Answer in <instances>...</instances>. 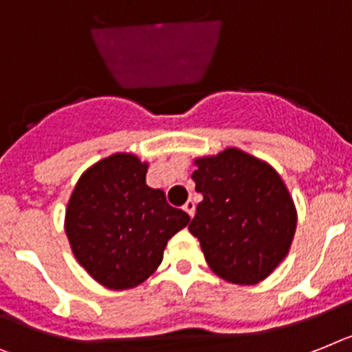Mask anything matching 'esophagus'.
Masks as SVG:
<instances>
[{
	"mask_svg": "<svg viewBox=\"0 0 352 352\" xmlns=\"http://www.w3.org/2000/svg\"><path fill=\"white\" fill-rule=\"evenodd\" d=\"M195 209H197V204H195L193 200H191V199L184 204V211L188 212V214H190L191 218L195 217Z\"/></svg>",
	"mask_w": 352,
	"mask_h": 352,
	"instance_id": "34e87169",
	"label": "esophagus"
}]
</instances>
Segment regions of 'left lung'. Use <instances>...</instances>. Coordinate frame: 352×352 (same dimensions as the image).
I'll use <instances>...</instances> for the list:
<instances>
[{
    "instance_id": "obj_1",
    "label": "left lung",
    "mask_w": 352,
    "mask_h": 352,
    "mask_svg": "<svg viewBox=\"0 0 352 352\" xmlns=\"http://www.w3.org/2000/svg\"><path fill=\"white\" fill-rule=\"evenodd\" d=\"M195 190L202 193L190 232L218 277L240 286L267 279L288 256L297 209L281 175L240 148L193 161Z\"/></svg>"
}]
</instances>
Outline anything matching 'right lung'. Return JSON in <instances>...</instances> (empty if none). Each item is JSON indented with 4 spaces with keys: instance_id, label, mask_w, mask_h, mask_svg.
<instances>
[{
    "instance_id": "1",
    "label": "right lung",
    "mask_w": 352,
    "mask_h": 352,
    "mask_svg": "<svg viewBox=\"0 0 352 352\" xmlns=\"http://www.w3.org/2000/svg\"><path fill=\"white\" fill-rule=\"evenodd\" d=\"M148 162L116 152L84 171L67 200L64 229L71 252L94 281L131 290L162 261L171 236L190 221L166 195L146 186Z\"/></svg>"
}]
</instances>
